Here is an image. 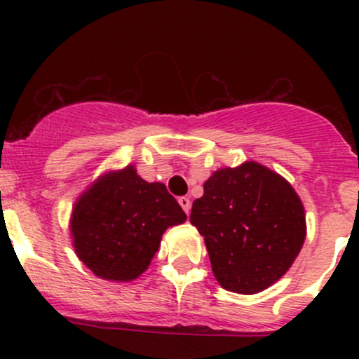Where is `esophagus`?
Returning a JSON list of instances; mask_svg holds the SVG:
<instances>
[{
	"instance_id": "esophagus-1",
	"label": "esophagus",
	"mask_w": 359,
	"mask_h": 359,
	"mask_svg": "<svg viewBox=\"0 0 359 359\" xmlns=\"http://www.w3.org/2000/svg\"><path fill=\"white\" fill-rule=\"evenodd\" d=\"M179 204L182 205L185 214H189V211H191V199H189V197H180Z\"/></svg>"
}]
</instances>
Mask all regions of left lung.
Masks as SVG:
<instances>
[{"instance_id": "obj_1", "label": "left lung", "mask_w": 359, "mask_h": 359, "mask_svg": "<svg viewBox=\"0 0 359 359\" xmlns=\"http://www.w3.org/2000/svg\"><path fill=\"white\" fill-rule=\"evenodd\" d=\"M212 273L226 290L257 294L290 269L306 240V212L290 184L257 162L219 168L194 201Z\"/></svg>"}]
</instances>
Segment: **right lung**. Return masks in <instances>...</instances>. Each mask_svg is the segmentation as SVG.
<instances>
[{
	"instance_id": "obj_1",
	"label": "right lung",
	"mask_w": 359,
	"mask_h": 359,
	"mask_svg": "<svg viewBox=\"0 0 359 359\" xmlns=\"http://www.w3.org/2000/svg\"><path fill=\"white\" fill-rule=\"evenodd\" d=\"M185 219L165 185L147 182L128 165L81 194L69 228L77 257L96 277L131 282L148 269L165 229Z\"/></svg>"
}]
</instances>
